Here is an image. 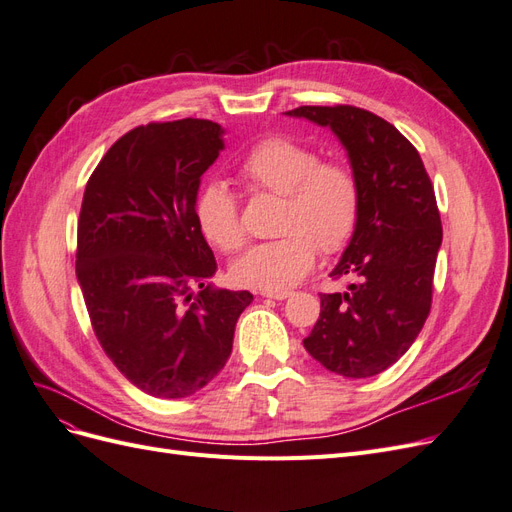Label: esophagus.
<instances>
[{
	"mask_svg": "<svg viewBox=\"0 0 512 512\" xmlns=\"http://www.w3.org/2000/svg\"><path fill=\"white\" fill-rule=\"evenodd\" d=\"M262 297H267V299H275V301H284V299H288L290 297V290H262L260 292Z\"/></svg>",
	"mask_w": 512,
	"mask_h": 512,
	"instance_id": "1",
	"label": "esophagus"
}]
</instances>
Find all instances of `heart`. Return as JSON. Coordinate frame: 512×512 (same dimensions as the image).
Here are the masks:
<instances>
[{
	"instance_id": "obj_1",
	"label": "heart",
	"mask_w": 512,
	"mask_h": 512,
	"mask_svg": "<svg viewBox=\"0 0 512 512\" xmlns=\"http://www.w3.org/2000/svg\"><path fill=\"white\" fill-rule=\"evenodd\" d=\"M247 188L280 196L273 241L250 247L235 265L232 280L262 290H286L312 271L318 250L337 254L354 237L361 220V183L344 162H322L320 153L288 136L256 143L239 166ZM203 237L222 252L245 243L237 200L222 181L205 185L194 203Z\"/></svg>"
}]
</instances>
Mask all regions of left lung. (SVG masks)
<instances>
[{
	"label": "left lung",
	"instance_id": "left-lung-1",
	"mask_svg": "<svg viewBox=\"0 0 512 512\" xmlns=\"http://www.w3.org/2000/svg\"><path fill=\"white\" fill-rule=\"evenodd\" d=\"M286 115L331 128L363 194L359 226L331 271L356 282L320 294V318L303 346L333 374L376 376L408 352L431 309L442 245L431 179L408 138L363 108L299 106Z\"/></svg>",
	"mask_w": 512,
	"mask_h": 512
}]
</instances>
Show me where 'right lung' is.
<instances>
[{"label": "right lung", "instance_id": "right-lung-1", "mask_svg": "<svg viewBox=\"0 0 512 512\" xmlns=\"http://www.w3.org/2000/svg\"><path fill=\"white\" fill-rule=\"evenodd\" d=\"M207 119L147 123L123 134L91 173L76 237V277L102 350L147 395L179 399L226 365L247 290L218 271L194 203L224 149Z\"/></svg>", "mask_w": 512, "mask_h": 512}]
</instances>
